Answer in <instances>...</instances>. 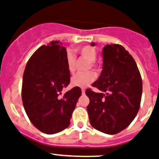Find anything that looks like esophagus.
Returning a JSON list of instances; mask_svg holds the SVG:
<instances>
[{
  "label": "esophagus",
  "mask_w": 159,
  "mask_h": 159,
  "mask_svg": "<svg viewBox=\"0 0 159 159\" xmlns=\"http://www.w3.org/2000/svg\"><path fill=\"white\" fill-rule=\"evenodd\" d=\"M81 92H82L83 94H84V93H85V89H81Z\"/></svg>",
  "instance_id": "34e87169"
}]
</instances>
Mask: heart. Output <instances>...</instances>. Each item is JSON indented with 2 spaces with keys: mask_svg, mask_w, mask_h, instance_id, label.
<instances>
[{
  "mask_svg": "<svg viewBox=\"0 0 159 159\" xmlns=\"http://www.w3.org/2000/svg\"><path fill=\"white\" fill-rule=\"evenodd\" d=\"M80 54L81 56L84 57L87 60L91 62V64L93 66V62H95L96 59V49L91 46H85L80 50ZM66 66L67 70L70 73H73L75 71V56L71 51H67L66 56ZM96 79V74L93 71H88V72H79L74 75L70 79V84L73 87L78 88H85L89 86L90 84L93 82Z\"/></svg>",
  "mask_w": 159,
  "mask_h": 159,
  "instance_id": "1",
  "label": "heart"
}]
</instances>
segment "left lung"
<instances>
[{
	"mask_svg": "<svg viewBox=\"0 0 159 159\" xmlns=\"http://www.w3.org/2000/svg\"><path fill=\"white\" fill-rule=\"evenodd\" d=\"M102 56V71L93 84L100 93L87 89V110L93 128L116 134L129 125L139 110L142 77L132 55L120 45H106Z\"/></svg>",
	"mask_w": 159,
	"mask_h": 159,
	"instance_id": "left-lung-1",
	"label": "left lung"
}]
</instances>
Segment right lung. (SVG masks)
I'll use <instances>...</instances> for the list:
<instances>
[{"mask_svg":"<svg viewBox=\"0 0 159 159\" xmlns=\"http://www.w3.org/2000/svg\"><path fill=\"white\" fill-rule=\"evenodd\" d=\"M66 56L60 41H52L34 53L23 74V106L31 123L44 134H57L68 127L81 96V89L75 87L60 97L70 84Z\"/></svg>","mask_w":159,"mask_h":159,"instance_id":"1","label":"right lung"}]
</instances>
